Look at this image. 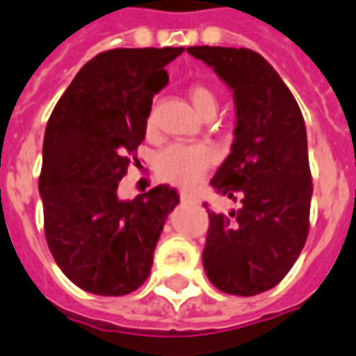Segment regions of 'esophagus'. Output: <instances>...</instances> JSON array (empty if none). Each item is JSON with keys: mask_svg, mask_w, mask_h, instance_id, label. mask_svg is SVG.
<instances>
[{"mask_svg": "<svg viewBox=\"0 0 356 356\" xmlns=\"http://www.w3.org/2000/svg\"><path fill=\"white\" fill-rule=\"evenodd\" d=\"M181 200H183V202H192V204H198V198H196L194 194H191V192H181Z\"/></svg>", "mask_w": 356, "mask_h": 356, "instance_id": "1", "label": "esophagus"}]
</instances>
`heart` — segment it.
<instances>
[{
    "mask_svg": "<svg viewBox=\"0 0 356 356\" xmlns=\"http://www.w3.org/2000/svg\"><path fill=\"white\" fill-rule=\"evenodd\" d=\"M191 99L200 115L217 111V96L215 92L202 83L192 84ZM154 128V115L147 117V130ZM217 162V151L211 145L205 143H171L164 147L154 158L156 175L165 183L177 186L198 185L205 171Z\"/></svg>",
    "mask_w": 356,
    "mask_h": 356,
    "instance_id": "1",
    "label": "heart"
}]
</instances>
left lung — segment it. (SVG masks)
<instances>
[{"label": "left lung", "instance_id": "left-lung-1", "mask_svg": "<svg viewBox=\"0 0 356 356\" xmlns=\"http://www.w3.org/2000/svg\"><path fill=\"white\" fill-rule=\"evenodd\" d=\"M236 102L232 152L211 186L239 209L209 213L204 268L218 291L254 296L277 285L309 232L312 171L302 111L277 71L249 49L188 47Z\"/></svg>", "mask_w": 356, "mask_h": 356}]
</instances>
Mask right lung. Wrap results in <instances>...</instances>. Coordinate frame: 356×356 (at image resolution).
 Returning <instances> with one entry per match:
<instances>
[{"label": "right lung", "instance_id": "right-lung-1", "mask_svg": "<svg viewBox=\"0 0 356 356\" xmlns=\"http://www.w3.org/2000/svg\"><path fill=\"white\" fill-rule=\"evenodd\" d=\"M183 47L113 49L81 67L52 111L39 192L44 238L60 270L83 291L124 296L143 285L179 194L158 185L131 202L117 188L147 131L165 65Z\"/></svg>", "mask_w": 356, "mask_h": 356}]
</instances>
